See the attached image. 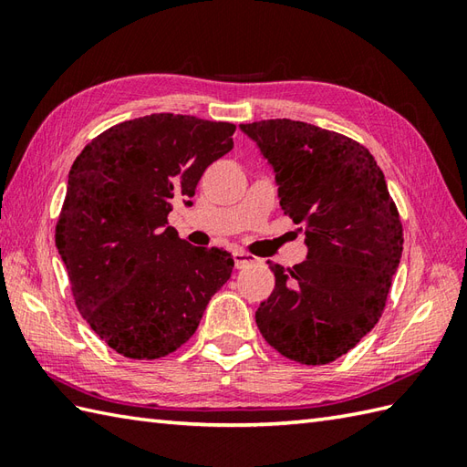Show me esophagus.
<instances>
[{
	"label": "esophagus",
	"mask_w": 467,
	"mask_h": 467,
	"mask_svg": "<svg viewBox=\"0 0 467 467\" xmlns=\"http://www.w3.org/2000/svg\"><path fill=\"white\" fill-rule=\"evenodd\" d=\"M233 259H234L236 269H244V266H249V265L254 263V256H251L249 253H243V251H234Z\"/></svg>",
	"instance_id": "34e87169"
}]
</instances>
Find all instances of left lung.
Returning <instances> with one entry per match:
<instances>
[{"mask_svg":"<svg viewBox=\"0 0 467 467\" xmlns=\"http://www.w3.org/2000/svg\"><path fill=\"white\" fill-rule=\"evenodd\" d=\"M273 166L279 204L305 228L306 261L269 263L275 289L256 309L265 341L303 365L345 355L379 321L403 251L385 176L365 146L296 120L241 124Z\"/></svg>","mask_w":467,"mask_h":467,"instance_id":"8db88e82","label":"left lung"}]
</instances>
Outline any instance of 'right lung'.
<instances>
[{
	"label": "right lung",
	"mask_w": 467,
	"mask_h": 467,
	"mask_svg": "<svg viewBox=\"0 0 467 467\" xmlns=\"http://www.w3.org/2000/svg\"><path fill=\"white\" fill-rule=\"evenodd\" d=\"M234 124L150 114L96 136L72 164L56 224L78 311L116 353L158 359L194 335L231 279L224 249L192 246L168 226L174 201L233 150Z\"/></svg>",
	"instance_id": "add662e5"
}]
</instances>
